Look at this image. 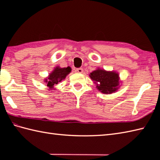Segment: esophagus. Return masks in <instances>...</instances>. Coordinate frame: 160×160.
<instances>
[{"mask_svg": "<svg viewBox=\"0 0 160 160\" xmlns=\"http://www.w3.org/2000/svg\"><path fill=\"white\" fill-rule=\"evenodd\" d=\"M75 72L76 73H82L83 72V69H82V68H79V69H76V70H75Z\"/></svg>", "mask_w": 160, "mask_h": 160, "instance_id": "34e87169", "label": "esophagus"}]
</instances>
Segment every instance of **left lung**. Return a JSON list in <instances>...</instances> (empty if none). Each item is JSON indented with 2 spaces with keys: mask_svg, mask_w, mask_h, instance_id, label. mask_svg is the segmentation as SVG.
<instances>
[{
  "mask_svg": "<svg viewBox=\"0 0 160 160\" xmlns=\"http://www.w3.org/2000/svg\"><path fill=\"white\" fill-rule=\"evenodd\" d=\"M89 77L96 84L98 90L104 94L115 93L120 87L119 73L115 71H106L98 68L90 73Z\"/></svg>",
  "mask_w": 160,
  "mask_h": 160,
  "instance_id": "left-lung-1",
  "label": "left lung"
}]
</instances>
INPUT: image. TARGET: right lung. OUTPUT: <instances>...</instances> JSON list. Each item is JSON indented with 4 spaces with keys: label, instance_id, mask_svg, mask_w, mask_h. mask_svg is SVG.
<instances>
[{
    "label": "right lung",
    "instance_id": "obj_1",
    "mask_svg": "<svg viewBox=\"0 0 160 160\" xmlns=\"http://www.w3.org/2000/svg\"><path fill=\"white\" fill-rule=\"evenodd\" d=\"M71 71V68L70 67L61 68L59 66H57L49 74V76L44 79V82L49 87V90H55L56 88H54V86L65 79L67 75L69 74Z\"/></svg>",
    "mask_w": 160,
    "mask_h": 160
}]
</instances>
